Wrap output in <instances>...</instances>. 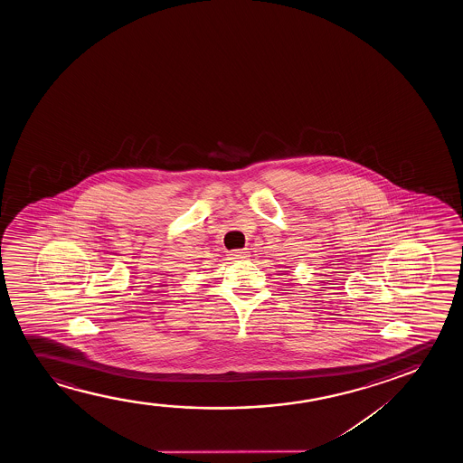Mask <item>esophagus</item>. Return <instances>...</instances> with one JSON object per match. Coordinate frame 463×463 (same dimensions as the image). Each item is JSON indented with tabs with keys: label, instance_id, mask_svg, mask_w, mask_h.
<instances>
[{
	"label": "esophagus",
	"instance_id": "esophagus-1",
	"mask_svg": "<svg viewBox=\"0 0 463 463\" xmlns=\"http://www.w3.org/2000/svg\"><path fill=\"white\" fill-rule=\"evenodd\" d=\"M247 258L248 251H245V250H234V251L229 253V260H247Z\"/></svg>",
	"mask_w": 463,
	"mask_h": 463
}]
</instances>
